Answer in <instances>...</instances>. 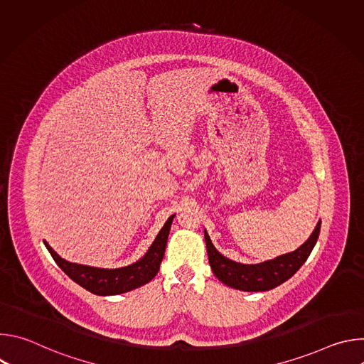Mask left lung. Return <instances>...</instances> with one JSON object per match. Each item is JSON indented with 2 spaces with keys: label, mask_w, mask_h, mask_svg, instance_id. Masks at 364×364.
I'll return each mask as SVG.
<instances>
[{
  "label": "left lung",
  "mask_w": 364,
  "mask_h": 364,
  "mask_svg": "<svg viewBox=\"0 0 364 364\" xmlns=\"http://www.w3.org/2000/svg\"><path fill=\"white\" fill-rule=\"evenodd\" d=\"M321 229V220L317 223L314 232L311 233L306 242L301 245L296 250L281 255L271 261H265L262 264L245 265L235 261H230L229 257L223 256L212 243L209 235L204 230V240L207 247V255H209V264L212 267L213 274L219 281L225 285L247 291V292H261L269 291L285 281H288L308 259L311 250L314 249L318 235Z\"/></svg>",
  "instance_id": "obj_1"
}]
</instances>
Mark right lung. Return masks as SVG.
<instances>
[{"label": "right lung", "instance_id": "right-lung-1", "mask_svg": "<svg viewBox=\"0 0 364 364\" xmlns=\"http://www.w3.org/2000/svg\"><path fill=\"white\" fill-rule=\"evenodd\" d=\"M176 215L170 216L160 233L155 237L146 253L132 265L117 268V269H103L93 268L79 264L68 262L66 259L60 257L50 245L44 240V245L50 255L53 256L55 262L62 268V271L73 279L76 284L83 287L92 294L96 295H118L128 291H132L138 287L148 284L155 275H157L161 261L164 257L168 233L171 223Z\"/></svg>", "mask_w": 364, "mask_h": 364}]
</instances>
